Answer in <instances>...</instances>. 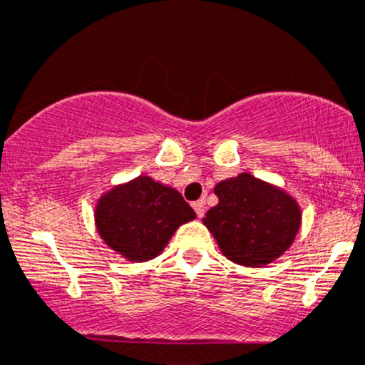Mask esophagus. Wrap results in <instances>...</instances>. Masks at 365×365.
I'll list each match as a JSON object with an SVG mask.
<instances>
[{"mask_svg": "<svg viewBox=\"0 0 365 365\" xmlns=\"http://www.w3.org/2000/svg\"><path fill=\"white\" fill-rule=\"evenodd\" d=\"M204 200L200 199V200H197V202H194V209H195V215L199 216V217H202L204 216Z\"/></svg>", "mask_w": 365, "mask_h": 365, "instance_id": "obj_1", "label": "esophagus"}]
</instances>
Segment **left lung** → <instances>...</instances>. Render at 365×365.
I'll use <instances>...</instances> for the list:
<instances>
[{"mask_svg": "<svg viewBox=\"0 0 365 365\" xmlns=\"http://www.w3.org/2000/svg\"><path fill=\"white\" fill-rule=\"evenodd\" d=\"M215 194L220 202L202 221L230 261L262 267L293 244L302 212L283 188L240 173L217 183Z\"/></svg>", "mask_w": 365, "mask_h": 365, "instance_id": "8db88e82", "label": "left lung"}]
</instances>
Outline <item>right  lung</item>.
I'll return each instance as SVG.
<instances>
[{
  "label": "right lung",
  "mask_w": 365,
  "mask_h": 365,
  "mask_svg": "<svg viewBox=\"0 0 365 365\" xmlns=\"http://www.w3.org/2000/svg\"><path fill=\"white\" fill-rule=\"evenodd\" d=\"M94 220L110 249L127 261L144 262L158 257L195 212L173 187L140 175L99 197Z\"/></svg>",
  "instance_id": "right-lung-1"
}]
</instances>
